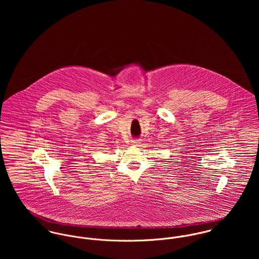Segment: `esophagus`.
<instances>
[{
	"mask_svg": "<svg viewBox=\"0 0 259 259\" xmlns=\"http://www.w3.org/2000/svg\"><path fill=\"white\" fill-rule=\"evenodd\" d=\"M132 144H133L134 146H139V145L141 144V141H140V140H133V141H132Z\"/></svg>",
	"mask_w": 259,
	"mask_h": 259,
	"instance_id": "obj_1",
	"label": "esophagus"
}]
</instances>
